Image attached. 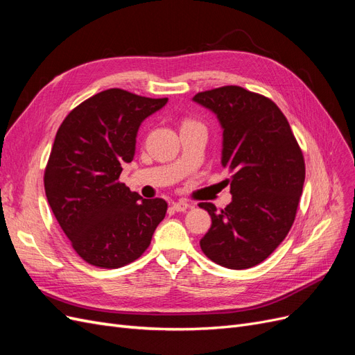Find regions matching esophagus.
I'll return each mask as SVG.
<instances>
[{
    "label": "esophagus",
    "instance_id": "34e87169",
    "mask_svg": "<svg viewBox=\"0 0 355 355\" xmlns=\"http://www.w3.org/2000/svg\"><path fill=\"white\" fill-rule=\"evenodd\" d=\"M189 207H191V204H188L185 201H178L173 204V209L176 211H187V209H189Z\"/></svg>",
    "mask_w": 355,
    "mask_h": 355
}]
</instances>
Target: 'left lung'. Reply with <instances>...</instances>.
Segmentation results:
<instances>
[{"label":"left lung","mask_w":355,"mask_h":355,"mask_svg":"<svg viewBox=\"0 0 355 355\" xmlns=\"http://www.w3.org/2000/svg\"><path fill=\"white\" fill-rule=\"evenodd\" d=\"M192 101L218 116L222 166L232 173L227 207L198 204L211 218L201 250L220 266L247 270L263 262L292 228L305 182L304 155L284 114L262 94L225 85Z\"/></svg>","instance_id":"left-lung-1"}]
</instances>
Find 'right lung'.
<instances>
[{
  "label": "right lung",
  "instance_id": "add662e5",
  "mask_svg": "<svg viewBox=\"0 0 355 355\" xmlns=\"http://www.w3.org/2000/svg\"><path fill=\"white\" fill-rule=\"evenodd\" d=\"M167 101L110 89L80 103L59 127L46 196L72 249L93 266L114 270L136 261L166 216L163 198H142L120 175L135 157L142 121Z\"/></svg>",
  "mask_w": 355,
  "mask_h": 355
}]
</instances>
